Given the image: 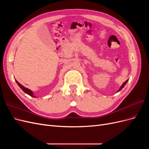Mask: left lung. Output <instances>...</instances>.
<instances>
[{
    "mask_svg": "<svg viewBox=\"0 0 149 149\" xmlns=\"http://www.w3.org/2000/svg\"><path fill=\"white\" fill-rule=\"evenodd\" d=\"M128 80H129V79H127V80H126V81H125V82H124V83H123V84H122V85H121V86L120 87V88L119 89V90H118V92H117V93H118L119 91H120V90H121L122 89H123V88L124 87V86H125V85L126 84V83H127V81H128Z\"/></svg>",
    "mask_w": 149,
    "mask_h": 149,
    "instance_id": "obj_1",
    "label": "left lung"
}]
</instances>
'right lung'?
Listing matches in <instances>:
<instances>
[{"label": "right lung", "instance_id": "right-lung-1", "mask_svg": "<svg viewBox=\"0 0 149 149\" xmlns=\"http://www.w3.org/2000/svg\"><path fill=\"white\" fill-rule=\"evenodd\" d=\"M15 81H16V83H17V84L19 85V86L22 89V91H23L24 92H25L26 94H29V96H31V97H37L35 96H34L33 93L32 91H31L30 89H28V88H26L24 87L23 85H22L20 83H19V82H18L17 80H15Z\"/></svg>", "mask_w": 149, "mask_h": 149}]
</instances>
